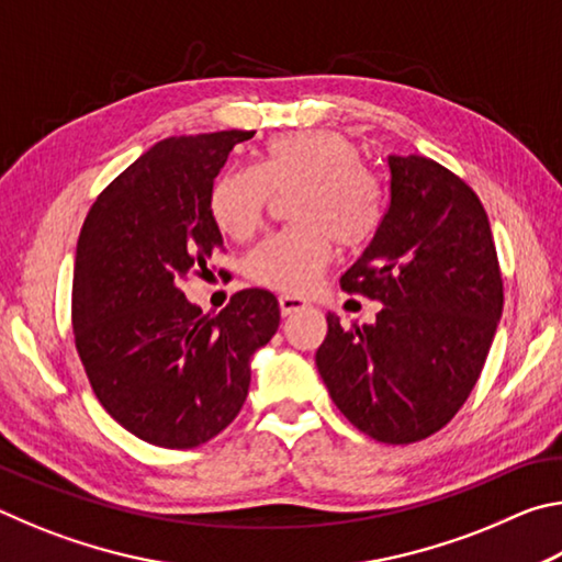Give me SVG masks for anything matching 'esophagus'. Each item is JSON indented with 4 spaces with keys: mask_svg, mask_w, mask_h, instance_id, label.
I'll use <instances>...</instances> for the list:
<instances>
[{
    "mask_svg": "<svg viewBox=\"0 0 562 562\" xmlns=\"http://www.w3.org/2000/svg\"><path fill=\"white\" fill-rule=\"evenodd\" d=\"M300 310H307V300L294 297V294H280V312H282V317L297 315Z\"/></svg>",
    "mask_w": 562,
    "mask_h": 562,
    "instance_id": "obj_1",
    "label": "esophagus"
}]
</instances>
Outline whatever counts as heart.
I'll use <instances>...</instances> for the list:
<instances>
[{"instance_id":"heart-1","label":"heart","mask_w":562,"mask_h":562,"mask_svg":"<svg viewBox=\"0 0 562 562\" xmlns=\"http://www.w3.org/2000/svg\"><path fill=\"white\" fill-rule=\"evenodd\" d=\"M292 198L297 227L270 235L247 255L245 270L262 288L300 294L331 260L335 240L359 247L384 221V195L361 168V150L337 131L282 133L268 140L255 168H231L211 188L221 233L247 240L260 231L272 193Z\"/></svg>"}]
</instances>
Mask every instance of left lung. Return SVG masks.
Instances as JSON below:
<instances>
[{
  "label": "left lung",
  "instance_id": "1",
  "mask_svg": "<svg viewBox=\"0 0 562 562\" xmlns=\"http://www.w3.org/2000/svg\"><path fill=\"white\" fill-rule=\"evenodd\" d=\"M392 201L341 290L382 302L374 325L327 315L315 361L331 402L382 443L446 426L481 376L503 312L488 215L459 176L424 156H389Z\"/></svg>",
  "mask_w": 562,
  "mask_h": 562
}]
</instances>
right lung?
<instances>
[{
  "mask_svg": "<svg viewBox=\"0 0 562 562\" xmlns=\"http://www.w3.org/2000/svg\"><path fill=\"white\" fill-rule=\"evenodd\" d=\"M255 131L158 140L97 198L74 265L76 349L93 394L123 429L193 449L233 422L250 361L280 325L268 290H243L205 315L180 290L223 247L211 188Z\"/></svg>",
  "mask_w": 562,
  "mask_h": 562,
  "instance_id": "right-lung-1",
  "label": "right lung"
}]
</instances>
